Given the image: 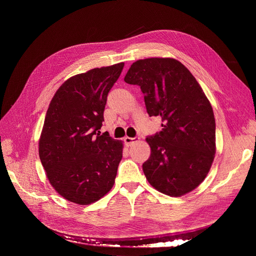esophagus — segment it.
<instances>
[{
	"mask_svg": "<svg viewBox=\"0 0 256 256\" xmlns=\"http://www.w3.org/2000/svg\"><path fill=\"white\" fill-rule=\"evenodd\" d=\"M138 140H140V138H138V136H134V138L126 136L125 138H124V142H125V144H126L127 146H130L131 144H134V142H136V141H138Z\"/></svg>",
	"mask_w": 256,
	"mask_h": 256,
	"instance_id": "1",
	"label": "esophagus"
}]
</instances>
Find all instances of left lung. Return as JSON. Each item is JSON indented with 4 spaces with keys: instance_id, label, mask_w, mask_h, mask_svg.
Returning a JSON list of instances; mask_svg holds the SVG:
<instances>
[{
    "instance_id": "obj_1",
    "label": "left lung",
    "mask_w": 256,
    "mask_h": 256,
    "mask_svg": "<svg viewBox=\"0 0 256 256\" xmlns=\"http://www.w3.org/2000/svg\"><path fill=\"white\" fill-rule=\"evenodd\" d=\"M125 82L138 85L147 113L164 127L147 136L150 157L146 180L161 193L186 194L202 182L216 152V122L210 102L194 76L174 58H152L131 65Z\"/></svg>"
}]
</instances>
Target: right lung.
Instances as JSON below:
<instances>
[{
  "label": "right lung",
  "instance_id": "obj_1",
  "mask_svg": "<svg viewBox=\"0 0 256 256\" xmlns=\"http://www.w3.org/2000/svg\"><path fill=\"white\" fill-rule=\"evenodd\" d=\"M124 63L94 68L65 81L49 104L40 158L60 196L88 205L109 192L122 157V142L100 132L110 90Z\"/></svg>",
  "mask_w": 256,
  "mask_h": 256
}]
</instances>
